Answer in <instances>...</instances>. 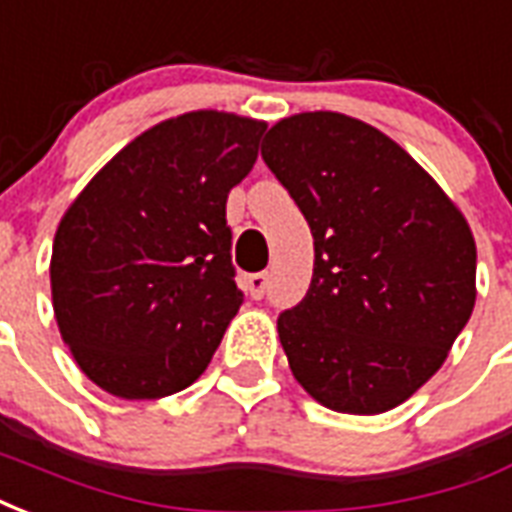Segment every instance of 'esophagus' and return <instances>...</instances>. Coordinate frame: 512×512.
<instances>
[{
  "label": "esophagus",
  "mask_w": 512,
  "mask_h": 512,
  "mask_svg": "<svg viewBox=\"0 0 512 512\" xmlns=\"http://www.w3.org/2000/svg\"><path fill=\"white\" fill-rule=\"evenodd\" d=\"M268 282H271L268 271H260V274H249V276H246V290H249V295H252L255 301H260V298L268 293Z\"/></svg>",
  "instance_id": "1"
}]
</instances>
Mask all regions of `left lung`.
<instances>
[{
    "instance_id": "8db88e82",
    "label": "left lung",
    "mask_w": 512,
    "mask_h": 512,
    "mask_svg": "<svg viewBox=\"0 0 512 512\" xmlns=\"http://www.w3.org/2000/svg\"><path fill=\"white\" fill-rule=\"evenodd\" d=\"M263 160L314 238L312 285L276 320L295 380L328 410L399 407L475 306L467 219L399 143L344 113L282 119Z\"/></svg>"
}]
</instances>
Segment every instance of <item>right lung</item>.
I'll return each mask as SVG.
<instances>
[{
	"instance_id": "obj_1",
	"label": "right lung",
	"mask_w": 512,
	"mask_h": 512,
	"mask_svg": "<svg viewBox=\"0 0 512 512\" xmlns=\"http://www.w3.org/2000/svg\"><path fill=\"white\" fill-rule=\"evenodd\" d=\"M263 132L219 111L162 121L67 208L51 255L56 323L102 391L162 399L206 372L244 304L225 206Z\"/></svg>"
}]
</instances>
